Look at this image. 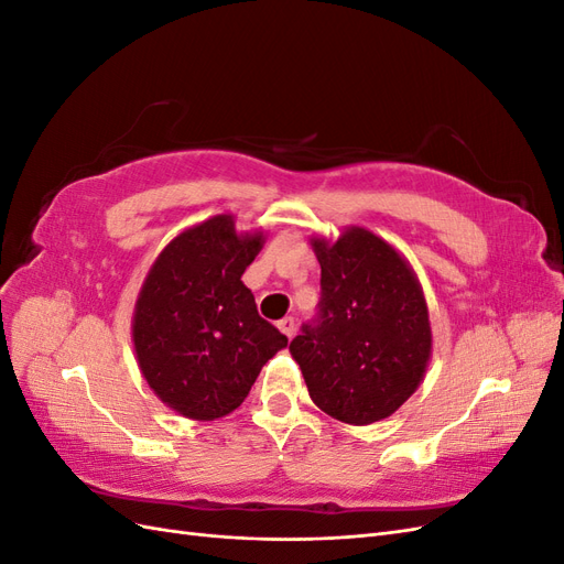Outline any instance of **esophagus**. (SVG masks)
<instances>
[{
	"mask_svg": "<svg viewBox=\"0 0 564 564\" xmlns=\"http://www.w3.org/2000/svg\"><path fill=\"white\" fill-rule=\"evenodd\" d=\"M278 327H280V332H282L284 336L292 338V336L296 334V319H294V317H284V319L278 322Z\"/></svg>",
	"mask_w": 564,
	"mask_h": 564,
	"instance_id": "esophagus-1",
	"label": "esophagus"
}]
</instances>
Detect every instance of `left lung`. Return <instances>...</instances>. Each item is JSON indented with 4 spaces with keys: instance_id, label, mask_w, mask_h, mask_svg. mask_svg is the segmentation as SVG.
Masks as SVG:
<instances>
[{
    "instance_id": "1",
    "label": "left lung",
    "mask_w": 564,
    "mask_h": 564,
    "mask_svg": "<svg viewBox=\"0 0 564 564\" xmlns=\"http://www.w3.org/2000/svg\"><path fill=\"white\" fill-rule=\"evenodd\" d=\"M313 247L317 313L289 350L322 412L352 425L381 421L412 398L429 367V305L412 268L373 232L350 228Z\"/></svg>"
}]
</instances>
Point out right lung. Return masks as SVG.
<instances>
[{
	"instance_id": "add662e5",
	"label": "right lung",
	"mask_w": 564,
	"mask_h": 564,
	"mask_svg": "<svg viewBox=\"0 0 564 564\" xmlns=\"http://www.w3.org/2000/svg\"><path fill=\"white\" fill-rule=\"evenodd\" d=\"M263 235H237L232 216L181 232L150 268L133 313L148 386L178 414L214 421L240 406L263 365L286 346L245 286Z\"/></svg>"
}]
</instances>
